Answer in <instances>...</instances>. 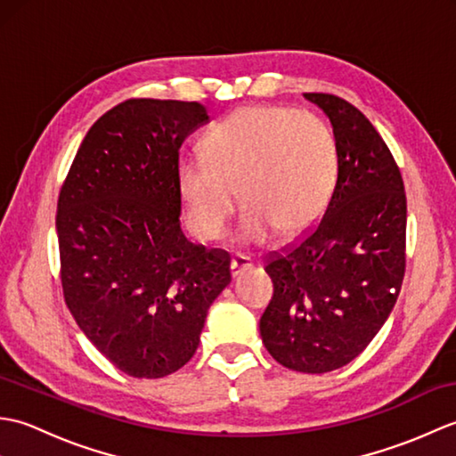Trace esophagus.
<instances>
[{
	"label": "esophagus",
	"mask_w": 456,
	"mask_h": 456,
	"mask_svg": "<svg viewBox=\"0 0 456 456\" xmlns=\"http://www.w3.org/2000/svg\"><path fill=\"white\" fill-rule=\"evenodd\" d=\"M250 266H253V263H250L248 256L235 255L233 258H231V276L237 278L240 273H243V270H247Z\"/></svg>",
	"instance_id": "esophagus-1"
}]
</instances>
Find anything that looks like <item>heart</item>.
<instances>
[{"instance_id":"heart-1","label":"heart","mask_w":456,"mask_h":456,"mask_svg":"<svg viewBox=\"0 0 456 456\" xmlns=\"http://www.w3.org/2000/svg\"><path fill=\"white\" fill-rule=\"evenodd\" d=\"M203 159L180 164L178 191L190 229L216 240L237 209L240 245L297 235L322 217L338 176L331 129L312 113L250 105L219 121L201 142Z\"/></svg>"}]
</instances>
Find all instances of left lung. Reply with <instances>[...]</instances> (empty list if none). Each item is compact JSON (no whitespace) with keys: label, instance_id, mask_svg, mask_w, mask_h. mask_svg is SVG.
<instances>
[{"label":"left lung","instance_id":"obj_1","mask_svg":"<svg viewBox=\"0 0 456 456\" xmlns=\"http://www.w3.org/2000/svg\"><path fill=\"white\" fill-rule=\"evenodd\" d=\"M331 121L338 176L302 243L268 260L274 296L260 317L273 358L296 372L348 364L388 319L405 273V203L398 164L354 105L304 94Z\"/></svg>","mask_w":456,"mask_h":456}]
</instances>
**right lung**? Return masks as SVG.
Segmentation results:
<instances>
[{
	"label": "right lung",
	"mask_w": 456,
	"mask_h": 456,
	"mask_svg": "<svg viewBox=\"0 0 456 456\" xmlns=\"http://www.w3.org/2000/svg\"><path fill=\"white\" fill-rule=\"evenodd\" d=\"M208 110L127 100L92 125L58 196L66 305L121 372L162 378L200 345L208 309L231 282L225 250L180 229V147Z\"/></svg>",
	"instance_id": "obj_1"
}]
</instances>
